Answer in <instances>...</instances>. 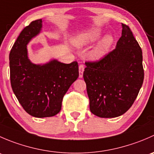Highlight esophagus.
<instances>
[{
  "label": "esophagus",
  "mask_w": 154,
  "mask_h": 154,
  "mask_svg": "<svg viewBox=\"0 0 154 154\" xmlns=\"http://www.w3.org/2000/svg\"><path fill=\"white\" fill-rule=\"evenodd\" d=\"M83 71H84V66L83 65H80L79 66V77L80 78L83 77Z\"/></svg>",
  "instance_id": "esophagus-1"
}]
</instances>
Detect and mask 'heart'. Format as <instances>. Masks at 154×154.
<instances>
[{
	"instance_id": "obj_1",
	"label": "heart",
	"mask_w": 154,
	"mask_h": 154,
	"mask_svg": "<svg viewBox=\"0 0 154 154\" xmlns=\"http://www.w3.org/2000/svg\"><path fill=\"white\" fill-rule=\"evenodd\" d=\"M103 30L99 27L87 29L77 35L74 40L77 46H83L91 44L98 40L103 35ZM114 42V37L112 34H107L103 37L100 42L94 48L90 53V58L94 61H97L103 59L109 51L110 48Z\"/></svg>"
}]
</instances>
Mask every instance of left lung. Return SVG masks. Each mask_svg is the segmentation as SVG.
Here are the masks:
<instances>
[{"label": "left lung", "instance_id": "8db88e82", "mask_svg": "<svg viewBox=\"0 0 154 154\" xmlns=\"http://www.w3.org/2000/svg\"><path fill=\"white\" fill-rule=\"evenodd\" d=\"M116 49L83 72L90 111L100 118L119 117L131 107L144 80L142 51L126 24Z\"/></svg>", "mask_w": 154, "mask_h": 154}]
</instances>
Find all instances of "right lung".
I'll list each match as a JSON object with an SVG mask.
<instances>
[{"label":"right lung","instance_id":"add662e5","mask_svg":"<svg viewBox=\"0 0 154 154\" xmlns=\"http://www.w3.org/2000/svg\"><path fill=\"white\" fill-rule=\"evenodd\" d=\"M42 27V19L32 21L21 31L10 53L12 91L24 109L36 118L60 112L63 97L79 77L77 62L66 64L52 60L36 65L29 60L27 46Z\"/></svg>","mask_w":154,"mask_h":154}]
</instances>
